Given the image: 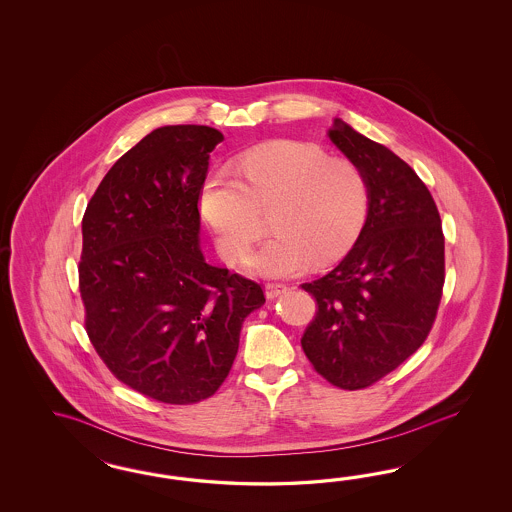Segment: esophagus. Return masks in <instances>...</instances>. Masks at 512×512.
Segmentation results:
<instances>
[{"label":"esophagus","instance_id":"esophagus-1","mask_svg":"<svg viewBox=\"0 0 512 512\" xmlns=\"http://www.w3.org/2000/svg\"><path fill=\"white\" fill-rule=\"evenodd\" d=\"M264 289H266V296L268 298H276V296L283 295L287 291V285H283V283H266Z\"/></svg>","mask_w":512,"mask_h":512}]
</instances>
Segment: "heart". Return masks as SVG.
<instances>
[{"label":"heart","instance_id":"b5f03b06","mask_svg":"<svg viewBox=\"0 0 512 512\" xmlns=\"http://www.w3.org/2000/svg\"><path fill=\"white\" fill-rule=\"evenodd\" d=\"M238 172L242 180L214 172L201 187L202 216L231 263L248 253L270 212L274 236L249 259L257 274L270 278L338 261L362 231L370 191L351 159L281 140L248 150Z\"/></svg>","mask_w":512,"mask_h":512}]
</instances>
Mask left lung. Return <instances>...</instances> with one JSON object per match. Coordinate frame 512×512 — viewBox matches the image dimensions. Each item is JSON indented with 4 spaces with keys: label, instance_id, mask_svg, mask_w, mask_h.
Segmentation results:
<instances>
[{
    "label": "left lung",
    "instance_id": "1",
    "mask_svg": "<svg viewBox=\"0 0 512 512\" xmlns=\"http://www.w3.org/2000/svg\"><path fill=\"white\" fill-rule=\"evenodd\" d=\"M328 137L364 174L370 204L343 261L302 283L317 310L300 343L328 383L360 390L428 338L443 296L445 236L432 193L403 159L341 120Z\"/></svg>",
    "mask_w": 512,
    "mask_h": 512
}]
</instances>
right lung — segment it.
I'll use <instances>...</instances> for the list:
<instances>
[{
    "mask_svg": "<svg viewBox=\"0 0 512 512\" xmlns=\"http://www.w3.org/2000/svg\"><path fill=\"white\" fill-rule=\"evenodd\" d=\"M223 135L159 127L125 152L82 217L78 289L84 328L110 373L171 405L216 394L240 328L264 304L257 281L206 263L201 187Z\"/></svg>",
    "mask_w": 512,
    "mask_h": 512,
    "instance_id": "add662e5",
    "label": "right lung"
}]
</instances>
